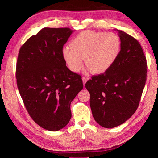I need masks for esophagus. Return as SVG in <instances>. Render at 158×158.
I'll return each mask as SVG.
<instances>
[{"label":"esophagus","instance_id":"obj_1","mask_svg":"<svg viewBox=\"0 0 158 158\" xmlns=\"http://www.w3.org/2000/svg\"><path fill=\"white\" fill-rule=\"evenodd\" d=\"M88 80H89V78H87V77H85V76H83V77H82V81H83V84H84V85H85V82H86Z\"/></svg>","mask_w":158,"mask_h":158}]
</instances>
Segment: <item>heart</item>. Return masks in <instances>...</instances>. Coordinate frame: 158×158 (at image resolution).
I'll return each mask as SVG.
<instances>
[{
    "mask_svg": "<svg viewBox=\"0 0 158 158\" xmlns=\"http://www.w3.org/2000/svg\"><path fill=\"white\" fill-rule=\"evenodd\" d=\"M71 47L63 50L68 67L74 73L85 64L93 74H101L111 67L118 56L121 42L113 32L87 30L80 33L72 41Z\"/></svg>",
    "mask_w": 158,
    "mask_h": 158,
    "instance_id": "obj_1",
    "label": "heart"
}]
</instances>
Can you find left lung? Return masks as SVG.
I'll return each mask as SVG.
<instances>
[{"label":"left lung","instance_id":"obj_1","mask_svg":"<svg viewBox=\"0 0 158 158\" xmlns=\"http://www.w3.org/2000/svg\"><path fill=\"white\" fill-rule=\"evenodd\" d=\"M117 31L121 51L117 60L107 72L93 76L85 84L95 121L107 128L121 125L135 113L147 76L146 58L139 42Z\"/></svg>","mask_w":158,"mask_h":158}]
</instances>
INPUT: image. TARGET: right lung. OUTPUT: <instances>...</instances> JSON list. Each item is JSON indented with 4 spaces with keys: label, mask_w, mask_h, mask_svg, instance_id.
Instances as JSON below:
<instances>
[{
    "label": "right lung",
    "mask_w": 158,
    "mask_h": 158,
    "mask_svg": "<svg viewBox=\"0 0 158 158\" xmlns=\"http://www.w3.org/2000/svg\"><path fill=\"white\" fill-rule=\"evenodd\" d=\"M73 30L44 27L20 47L16 70L23 104L38 125L50 131L70 120V103L82 89L81 76L70 70L63 55Z\"/></svg>",
    "instance_id": "obj_1"
}]
</instances>
